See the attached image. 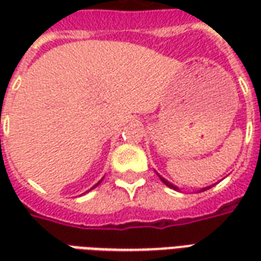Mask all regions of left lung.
<instances>
[{
    "label": "left lung",
    "mask_w": 261,
    "mask_h": 261,
    "mask_svg": "<svg viewBox=\"0 0 261 261\" xmlns=\"http://www.w3.org/2000/svg\"><path fill=\"white\" fill-rule=\"evenodd\" d=\"M159 177H161V180L164 181L165 185H166V186H168V187H170V189H175V190H179V189H177V187H176V186H173L172 183H169V181H168V180H165V179H164V177H162V176H159ZM208 189H211V186H210V187H205V189H201V192H205V190H208Z\"/></svg>",
    "instance_id": "obj_1"
}]
</instances>
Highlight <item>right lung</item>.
I'll return each instance as SVG.
<instances>
[{
  "label": "right lung",
  "instance_id": "add662e5",
  "mask_svg": "<svg viewBox=\"0 0 261 261\" xmlns=\"http://www.w3.org/2000/svg\"><path fill=\"white\" fill-rule=\"evenodd\" d=\"M99 183H100V181H99ZM99 183H96V185H95V186L92 187V189H95V187H96V186H97V185H99Z\"/></svg>",
  "mask_w": 261,
  "mask_h": 261
}]
</instances>
